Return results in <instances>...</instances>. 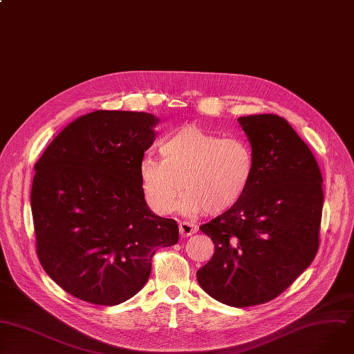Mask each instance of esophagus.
<instances>
[{"label":"esophagus","mask_w":354,"mask_h":354,"mask_svg":"<svg viewBox=\"0 0 354 354\" xmlns=\"http://www.w3.org/2000/svg\"><path fill=\"white\" fill-rule=\"evenodd\" d=\"M178 230H180V234L183 236H189V235H193L194 232H197V225L193 224V223H188V221H181L180 225H178Z\"/></svg>","instance_id":"34e87169"}]
</instances>
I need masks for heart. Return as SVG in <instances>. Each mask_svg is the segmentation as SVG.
<instances>
[{
	"label": "heart",
	"mask_w": 354,
	"mask_h": 354,
	"mask_svg": "<svg viewBox=\"0 0 354 354\" xmlns=\"http://www.w3.org/2000/svg\"><path fill=\"white\" fill-rule=\"evenodd\" d=\"M158 150L161 158L142 157L138 174L147 204L160 215L173 211L181 187L178 211L223 214L247 193L254 177V150L236 136L220 138L187 124L167 134Z\"/></svg>",
	"instance_id": "b5f03b06"
}]
</instances>
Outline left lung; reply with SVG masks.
Masks as SVG:
<instances>
[{
    "instance_id": "obj_1",
    "label": "left lung",
    "mask_w": 354,
    "mask_h": 354,
    "mask_svg": "<svg viewBox=\"0 0 354 354\" xmlns=\"http://www.w3.org/2000/svg\"><path fill=\"white\" fill-rule=\"evenodd\" d=\"M238 123L254 150V177L232 208L200 227L215 251L197 281L215 301L245 308L281 295L315 259L323 178L283 118L250 115Z\"/></svg>"
}]
</instances>
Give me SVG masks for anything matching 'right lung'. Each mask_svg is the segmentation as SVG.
Returning a JSON list of instances; mask_svg holds the SVG:
<instances>
[{"instance_id":"right-lung-1","label":"right lung","mask_w":354,"mask_h":354,"mask_svg":"<svg viewBox=\"0 0 354 354\" xmlns=\"http://www.w3.org/2000/svg\"><path fill=\"white\" fill-rule=\"evenodd\" d=\"M158 123L151 113L96 111L71 122L37 161V254L80 301H127L149 281L154 252L178 241L177 223L149 208L138 174Z\"/></svg>"}]
</instances>
